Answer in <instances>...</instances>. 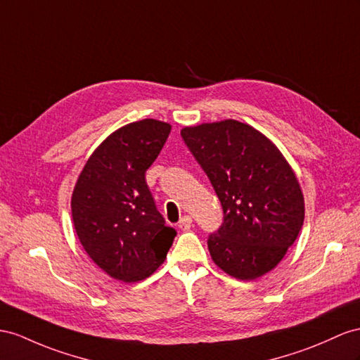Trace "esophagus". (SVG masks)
Segmentation results:
<instances>
[{
	"instance_id": "esophagus-1",
	"label": "esophagus",
	"mask_w": 360,
	"mask_h": 360,
	"mask_svg": "<svg viewBox=\"0 0 360 360\" xmlns=\"http://www.w3.org/2000/svg\"><path fill=\"white\" fill-rule=\"evenodd\" d=\"M178 226L182 229V231H188V229L193 226V219L190 216H184L181 217Z\"/></svg>"
}]
</instances>
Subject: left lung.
<instances>
[{"label": "left lung", "mask_w": 360, "mask_h": 360, "mask_svg": "<svg viewBox=\"0 0 360 360\" xmlns=\"http://www.w3.org/2000/svg\"><path fill=\"white\" fill-rule=\"evenodd\" d=\"M224 210L208 236L211 259L238 280L274 269L297 240L304 198L280 150L259 131L236 120L181 131Z\"/></svg>", "instance_id": "1"}]
</instances>
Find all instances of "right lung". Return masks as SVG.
I'll list each match as a JSON object with an SVG mask.
<instances>
[{
  "label": "right lung",
  "instance_id": "obj_1",
  "mask_svg": "<svg viewBox=\"0 0 360 360\" xmlns=\"http://www.w3.org/2000/svg\"><path fill=\"white\" fill-rule=\"evenodd\" d=\"M170 131V124L152 118L118 129L92 153L72 191L79 240L112 278L132 283L152 275L176 236L146 184V170Z\"/></svg>",
  "mask_w": 360,
  "mask_h": 360
}]
</instances>
